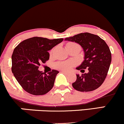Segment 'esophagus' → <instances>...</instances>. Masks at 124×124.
<instances>
[{
    "instance_id": "1",
    "label": "esophagus",
    "mask_w": 124,
    "mask_h": 124,
    "mask_svg": "<svg viewBox=\"0 0 124 124\" xmlns=\"http://www.w3.org/2000/svg\"><path fill=\"white\" fill-rule=\"evenodd\" d=\"M61 72H62V73H65V74H66V75H69V72H65V71H61Z\"/></svg>"
}]
</instances>
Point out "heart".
Returning a JSON list of instances; mask_svg holds the SVG:
<instances>
[{"instance_id":"heart-1","label":"heart","mask_w":124,"mask_h":124,"mask_svg":"<svg viewBox=\"0 0 124 124\" xmlns=\"http://www.w3.org/2000/svg\"><path fill=\"white\" fill-rule=\"evenodd\" d=\"M74 46H77V47L80 48L78 44H77L75 42H68L66 44V47L69 48V47H74ZM74 63L73 62H71V61H65V62H58L56 65V66L58 69H60L62 70H65L68 71L71 68H72V66H73Z\"/></svg>"}]
</instances>
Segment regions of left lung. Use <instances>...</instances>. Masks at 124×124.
I'll list each match as a JSON object with an SVG mask.
<instances>
[{
  "instance_id": "left-lung-1",
  "label": "left lung",
  "mask_w": 124,
  "mask_h": 124,
  "mask_svg": "<svg viewBox=\"0 0 124 124\" xmlns=\"http://www.w3.org/2000/svg\"><path fill=\"white\" fill-rule=\"evenodd\" d=\"M65 41L75 42L83 48L85 58L76 69L87 73L76 75L72 86L79 92H91L99 88L106 79L111 62V53L106 42L99 36L89 32L80 33L66 38Z\"/></svg>"
}]
</instances>
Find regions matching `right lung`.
Wrapping results in <instances>:
<instances>
[{
  "label": "right lung",
  "instance_id": "1",
  "mask_svg": "<svg viewBox=\"0 0 124 124\" xmlns=\"http://www.w3.org/2000/svg\"><path fill=\"white\" fill-rule=\"evenodd\" d=\"M63 40V38L49 39L34 37L22 41L15 48L12 71L18 83L28 93L44 95L52 89L59 72L52 70L46 75L38 68L41 63L49 60L48 51Z\"/></svg>",
  "mask_w": 124,
  "mask_h": 124
}]
</instances>
